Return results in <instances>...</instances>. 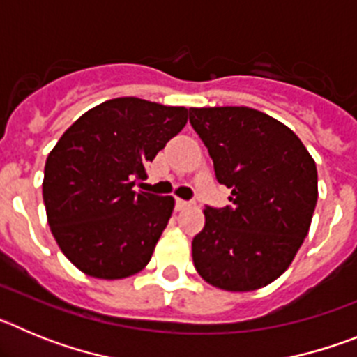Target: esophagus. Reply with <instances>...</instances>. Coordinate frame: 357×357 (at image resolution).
I'll return each instance as SVG.
<instances>
[{
	"label": "esophagus",
	"instance_id": "1",
	"mask_svg": "<svg viewBox=\"0 0 357 357\" xmlns=\"http://www.w3.org/2000/svg\"><path fill=\"white\" fill-rule=\"evenodd\" d=\"M189 206H191V202H185V200H182V198H176V202H175L176 211H182V209H185V207H189Z\"/></svg>",
	"mask_w": 357,
	"mask_h": 357
}]
</instances>
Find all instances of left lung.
<instances>
[{"label": "left lung", "mask_w": 357, "mask_h": 357, "mask_svg": "<svg viewBox=\"0 0 357 357\" xmlns=\"http://www.w3.org/2000/svg\"><path fill=\"white\" fill-rule=\"evenodd\" d=\"M232 207L204 209L193 263L211 286L254 291L279 279L307 236L318 200L317 164L284 123L248 107L189 109Z\"/></svg>", "instance_id": "obj_1"}]
</instances>
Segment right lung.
Masks as SVG:
<instances>
[{"mask_svg": "<svg viewBox=\"0 0 357 357\" xmlns=\"http://www.w3.org/2000/svg\"><path fill=\"white\" fill-rule=\"evenodd\" d=\"M188 114L185 107L114 98L82 114L50 151L43 181L50 229L85 275L118 280L150 263L175 198L134 191L135 178H146V164Z\"/></svg>", "mask_w": 357, "mask_h": 357, "instance_id": "obj_1", "label": "right lung"}]
</instances>
